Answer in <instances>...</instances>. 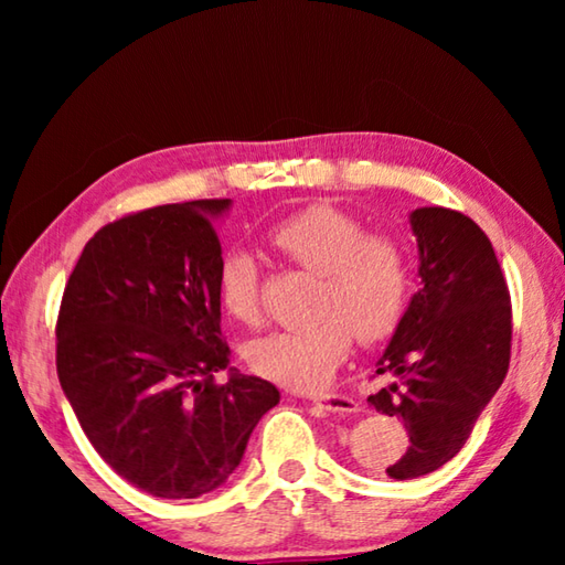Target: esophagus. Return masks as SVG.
<instances>
[{"label":"esophagus","instance_id":"obj_1","mask_svg":"<svg viewBox=\"0 0 565 565\" xmlns=\"http://www.w3.org/2000/svg\"><path fill=\"white\" fill-rule=\"evenodd\" d=\"M313 404H319L321 408L331 411V414H356L359 404L351 396L343 394H319V396H309Z\"/></svg>","mask_w":565,"mask_h":565}]
</instances>
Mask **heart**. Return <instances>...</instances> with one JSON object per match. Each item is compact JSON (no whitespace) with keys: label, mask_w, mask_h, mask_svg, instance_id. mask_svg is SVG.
Instances as JSON below:
<instances>
[{"label":"heart","mask_w":565,"mask_h":565,"mask_svg":"<svg viewBox=\"0 0 565 565\" xmlns=\"http://www.w3.org/2000/svg\"><path fill=\"white\" fill-rule=\"evenodd\" d=\"M271 242L303 269L321 276L317 311L299 329L271 331L248 343L246 359L256 374L296 391L327 386L351 347L379 341L404 313L411 259L391 234H366L356 216L329 204H313L271 228ZM218 299L242 323L259 319V264L234 248L218 266Z\"/></svg>","instance_id":"b5f03b06"}]
</instances>
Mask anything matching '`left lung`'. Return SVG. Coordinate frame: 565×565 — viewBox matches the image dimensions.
<instances>
[{
  "instance_id": "1",
  "label": "left lung",
  "mask_w": 565,
  "mask_h": 565,
  "mask_svg": "<svg viewBox=\"0 0 565 565\" xmlns=\"http://www.w3.org/2000/svg\"><path fill=\"white\" fill-rule=\"evenodd\" d=\"M408 224L420 289L376 361L391 384L369 396L408 434L406 454L386 468L396 481L431 473L461 451L511 359V299L489 236L444 206L414 209Z\"/></svg>"
}]
</instances>
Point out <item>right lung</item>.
Returning <instances> with one entry per match:
<instances>
[{
    "instance_id": "right-lung-1",
    "label": "right lung",
    "mask_w": 565,
    "mask_h": 565,
    "mask_svg": "<svg viewBox=\"0 0 565 565\" xmlns=\"http://www.w3.org/2000/svg\"><path fill=\"white\" fill-rule=\"evenodd\" d=\"M232 199L164 204L94 234L66 281L56 374L97 454L157 499L228 481L279 388L228 366L216 222ZM226 370L218 387L213 374Z\"/></svg>"
}]
</instances>
